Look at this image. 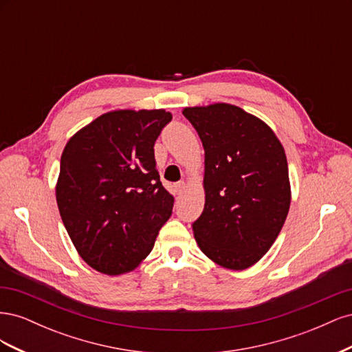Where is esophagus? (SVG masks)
Instances as JSON below:
<instances>
[{"mask_svg":"<svg viewBox=\"0 0 352 352\" xmlns=\"http://www.w3.org/2000/svg\"><path fill=\"white\" fill-rule=\"evenodd\" d=\"M185 189H186V184L184 182V180H182V182H177V184L175 185V190H176L177 194H182Z\"/></svg>","mask_w":352,"mask_h":352,"instance_id":"1","label":"esophagus"}]
</instances>
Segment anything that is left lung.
<instances>
[{"label": "left lung", "instance_id": "left-lung-1", "mask_svg": "<svg viewBox=\"0 0 352 352\" xmlns=\"http://www.w3.org/2000/svg\"><path fill=\"white\" fill-rule=\"evenodd\" d=\"M204 146L202 214L194 236L207 257L230 270L263 258L283 228L291 182L283 145L272 127L236 105L185 107Z\"/></svg>", "mask_w": 352, "mask_h": 352}]
</instances>
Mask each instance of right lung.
Masks as SVG:
<instances>
[{"mask_svg":"<svg viewBox=\"0 0 352 352\" xmlns=\"http://www.w3.org/2000/svg\"><path fill=\"white\" fill-rule=\"evenodd\" d=\"M172 114L113 110L83 126L61 154L56 198L82 260L117 276L151 252L173 197L155 170L154 144Z\"/></svg>","mask_w":352,"mask_h":352,"instance_id":"add662e5","label":"right lung"}]
</instances>
